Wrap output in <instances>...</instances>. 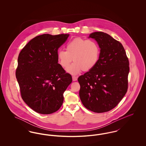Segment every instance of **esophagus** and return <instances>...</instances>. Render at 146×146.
<instances>
[{
	"label": "esophagus",
	"mask_w": 146,
	"mask_h": 146,
	"mask_svg": "<svg viewBox=\"0 0 146 146\" xmlns=\"http://www.w3.org/2000/svg\"><path fill=\"white\" fill-rule=\"evenodd\" d=\"M78 79V77L76 76H72V79H73V81H76Z\"/></svg>",
	"instance_id": "obj_1"
}]
</instances>
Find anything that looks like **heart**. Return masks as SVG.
<instances>
[{
  "instance_id": "obj_1",
  "label": "heart",
  "mask_w": 146,
  "mask_h": 146,
  "mask_svg": "<svg viewBox=\"0 0 146 146\" xmlns=\"http://www.w3.org/2000/svg\"><path fill=\"white\" fill-rule=\"evenodd\" d=\"M66 51L60 50L57 54V61L64 69L72 74H76L82 70L88 72L97 64L100 55V48L96 41L76 38L68 42L66 46Z\"/></svg>"
}]
</instances>
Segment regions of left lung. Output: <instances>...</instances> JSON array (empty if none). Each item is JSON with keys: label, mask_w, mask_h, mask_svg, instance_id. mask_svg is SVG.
I'll return each instance as SVG.
<instances>
[{"label": "left lung", "mask_w": 146, "mask_h": 146, "mask_svg": "<svg viewBox=\"0 0 146 146\" xmlns=\"http://www.w3.org/2000/svg\"><path fill=\"white\" fill-rule=\"evenodd\" d=\"M89 37L100 48L96 66L78 80L79 96L85 107L95 113H104L115 108L128 89L129 61L123 45L106 33L96 32Z\"/></svg>", "instance_id": "1"}]
</instances>
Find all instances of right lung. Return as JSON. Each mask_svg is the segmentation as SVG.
Instances as JSON below:
<instances>
[{"label":"right lung","instance_id":"1","mask_svg":"<svg viewBox=\"0 0 146 146\" xmlns=\"http://www.w3.org/2000/svg\"><path fill=\"white\" fill-rule=\"evenodd\" d=\"M68 36H36L19 54L16 77L21 97L37 113L49 114L58 111L63 102V93L72 82L57 57L58 49Z\"/></svg>","mask_w":146,"mask_h":146}]
</instances>
